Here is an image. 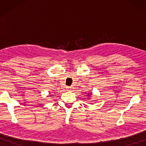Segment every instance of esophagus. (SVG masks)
Instances as JSON below:
<instances>
[{"label": "esophagus", "instance_id": "34e87169", "mask_svg": "<svg viewBox=\"0 0 146 146\" xmlns=\"http://www.w3.org/2000/svg\"><path fill=\"white\" fill-rule=\"evenodd\" d=\"M66 88H67V90H69V91H70V90H72V87H67Z\"/></svg>", "mask_w": 146, "mask_h": 146}]
</instances>
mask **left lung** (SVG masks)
<instances>
[{
    "mask_svg": "<svg viewBox=\"0 0 146 146\" xmlns=\"http://www.w3.org/2000/svg\"><path fill=\"white\" fill-rule=\"evenodd\" d=\"M88 94L87 95V96H88V97H90L92 95V93H88Z\"/></svg>",
    "mask_w": 146,
    "mask_h": 146,
    "instance_id": "left-lung-1",
    "label": "left lung"
}]
</instances>
